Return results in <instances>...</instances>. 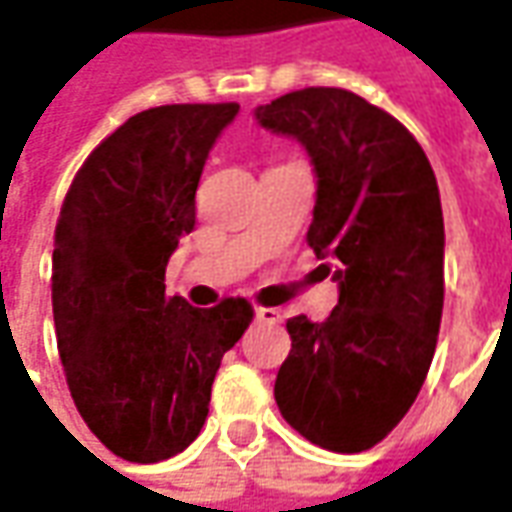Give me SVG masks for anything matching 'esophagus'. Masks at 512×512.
<instances>
[{
  "instance_id": "obj_1",
  "label": "esophagus",
  "mask_w": 512,
  "mask_h": 512,
  "mask_svg": "<svg viewBox=\"0 0 512 512\" xmlns=\"http://www.w3.org/2000/svg\"><path fill=\"white\" fill-rule=\"evenodd\" d=\"M253 320L256 322H267V325H273V322L281 320V314H278V308H253Z\"/></svg>"
}]
</instances>
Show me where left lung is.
<instances>
[{
    "label": "left lung",
    "instance_id": "left-lung-1",
    "mask_svg": "<svg viewBox=\"0 0 512 512\" xmlns=\"http://www.w3.org/2000/svg\"><path fill=\"white\" fill-rule=\"evenodd\" d=\"M253 118L306 148L317 176L306 242L333 262L339 284L328 320L286 322L292 350L275 402L311 444L364 452L400 424L436 353L444 308L436 173L400 121L350 90H295Z\"/></svg>",
    "mask_w": 512,
    "mask_h": 512
}]
</instances>
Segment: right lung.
<instances>
[{
    "mask_svg": "<svg viewBox=\"0 0 512 512\" xmlns=\"http://www.w3.org/2000/svg\"><path fill=\"white\" fill-rule=\"evenodd\" d=\"M237 112H137L85 159L57 220L52 308L65 380L96 438L132 463L168 460L198 438L223 353L253 317L242 297L195 308L165 295L209 151Z\"/></svg>",
    "mask_w": 512,
    "mask_h": 512,
    "instance_id": "add662e5",
    "label": "right lung"
}]
</instances>
